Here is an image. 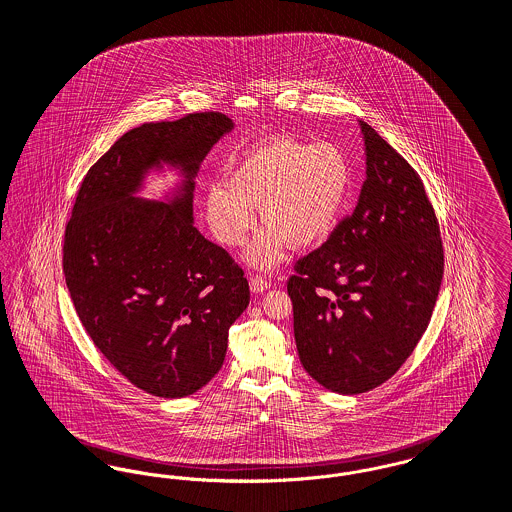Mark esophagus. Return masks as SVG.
Listing matches in <instances>:
<instances>
[{
	"label": "esophagus",
	"mask_w": 512,
	"mask_h": 512,
	"mask_svg": "<svg viewBox=\"0 0 512 512\" xmlns=\"http://www.w3.org/2000/svg\"><path fill=\"white\" fill-rule=\"evenodd\" d=\"M249 288H251L253 294H263V292H267L271 288V282L267 278H263V276H253L251 282H249Z\"/></svg>",
	"instance_id": "1"
}]
</instances>
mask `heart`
Returning <instances> with one entry per match:
<instances>
[{"instance_id":"heart-1","label":"heart","mask_w":512,"mask_h":512,"mask_svg":"<svg viewBox=\"0 0 512 512\" xmlns=\"http://www.w3.org/2000/svg\"><path fill=\"white\" fill-rule=\"evenodd\" d=\"M352 185V168L340 147L307 145L269 137L240 156L224 174V187L205 195V212L214 238L240 247L255 226L259 209L263 228L245 251V263L272 271L288 245H319L336 230Z\"/></svg>"}]
</instances>
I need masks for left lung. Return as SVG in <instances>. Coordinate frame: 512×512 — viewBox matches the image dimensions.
I'll return each instance as SVG.
<instances>
[{
    "label": "left lung",
    "mask_w": 512,
    "mask_h": 512,
    "mask_svg": "<svg viewBox=\"0 0 512 512\" xmlns=\"http://www.w3.org/2000/svg\"><path fill=\"white\" fill-rule=\"evenodd\" d=\"M358 205L288 280L303 369L338 394L391 379L427 329L443 278V243L416 170L360 120Z\"/></svg>",
    "instance_id": "obj_1"
}]
</instances>
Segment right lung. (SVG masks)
<instances>
[{"instance_id":"add662e5","label":"right lung","mask_w":512,"mask_h":512,"mask_svg":"<svg viewBox=\"0 0 512 512\" xmlns=\"http://www.w3.org/2000/svg\"><path fill=\"white\" fill-rule=\"evenodd\" d=\"M232 129L218 112L133 127L87 172L65 228L63 274L85 331L154 396L205 387L249 305L243 271L193 226L201 162ZM164 167L179 183L162 202L139 198Z\"/></svg>"}]
</instances>
